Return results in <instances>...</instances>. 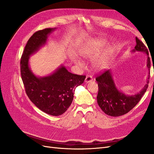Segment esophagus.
<instances>
[{
  "instance_id": "esophagus-1",
  "label": "esophagus",
  "mask_w": 154,
  "mask_h": 154,
  "mask_svg": "<svg viewBox=\"0 0 154 154\" xmlns=\"http://www.w3.org/2000/svg\"><path fill=\"white\" fill-rule=\"evenodd\" d=\"M92 81V76H90V75H87L85 78V82L86 83H89L91 82Z\"/></svg>"
}]
</instances>
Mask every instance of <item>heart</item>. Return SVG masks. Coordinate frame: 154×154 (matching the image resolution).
I'll return each mask as SVG.
<instances>
[{"label":"heart","instance_id":"obj_1","mask_svg":"<svg viewBox=\"0 0 154 154\" xmlns=\"http://www.w3.org/2000/svg\"><path fill=\"white\" fill-rule=\"evenodd\" d=\"M106 44V42L103 40H98L95 41L94 43H92L91 45L83 49L81 51V55L83 58L87 59H91L94 58L99 53L100 49L103 48ZM112 51L110 48H107L103 51L100 56L99 58L97 59L94 63V66L96 69H102L106 64L107 60H108L110 56L111 55ZM76 64L79 67H83V64L80 60H76Z\"/></svg>","mask_w":154,"mask_h":154}]
</instances>
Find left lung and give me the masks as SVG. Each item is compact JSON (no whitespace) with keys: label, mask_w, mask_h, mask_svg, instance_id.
<instances>
[{"label":"left lung","mask_w":154,"mask_h":154,"mask_svg":"<svg viewBox=\"0 0 154 154\" xmlns=\"http://www.w3.org/2000/svg\"><path fill=\"white\" fill-rule=\"evenodd\" d=\"M136 45L132 52L141 51L148 55L147 67L150 70V60L148 57V51L144 44L137 37H136ZM149 79L150 76L148 75L147 83L141 92L134 95H126L116 87L110 70L104 71L96 78L99 88L97 96V104L106 114L110 116L117 117L127 114L141 100L147 90Z\"/></svg>","instance_id":"1"}]
</instances>
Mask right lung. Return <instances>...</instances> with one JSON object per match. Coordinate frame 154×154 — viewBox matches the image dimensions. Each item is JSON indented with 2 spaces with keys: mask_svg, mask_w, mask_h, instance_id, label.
Returning <instances> with one entry per match:
<instances>
[{
  "mask_svg": "<svg viewBox=\"0 0 154 154\" xmlns=\"http://www.w3.org/2000/svg\"><path fill=\"white\" fill-rule=\"evenodd\" d=\"M56 28L35 32L25 46L20 60L22 80L26 94L35 106L51 116L63 114L71 105L74 89L82 84L85 76L69 72L62 66L51 75L37 77L29 66V57L45 44L48 36Z\"/></svg>",
  "mask_w": 154,
  "mask_h": 154,
  "instance_id": "right-lung-1",
  "label": "right lung"
}]
</instances>
